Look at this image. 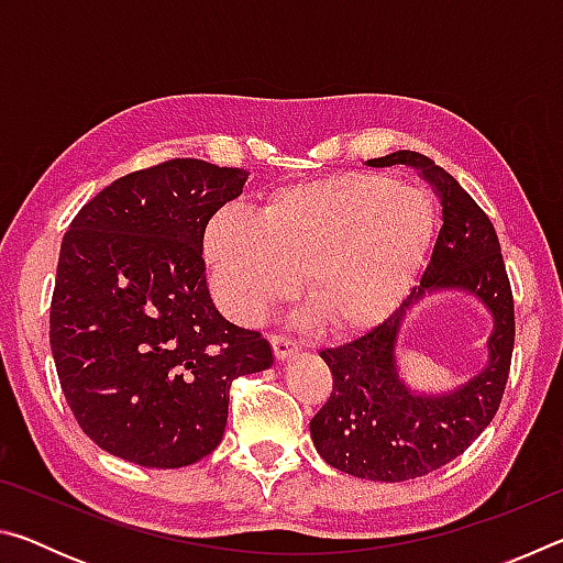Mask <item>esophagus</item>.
I'll list each match as a JSON object with an SVG mask.
<instances>
[{
	"instance_id": "esophagus-1",
	"label": "esophagus",
	"mask_w": 563,
	"mask_h": 563,
	"mask_svg": "<svg viewBox=\"0 0 563 563\" xmlns=\"http://www.w3.org/2000/svg\"><path fill=\"white\" fill-rule=\"evenodd\" d=\"M271 345H273V352L278 360H285V357H290L292 352H298V345H295V342L285 335H271Z\"/></svg>"
}]
</instances>
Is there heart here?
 <instances>
[{
	"label": "heart",
	"mask_w": 563,
	"mask_h": 563,
	"mask_svg": "<svg viewBox=\"0 0 563 563\" xmlns=\"http://www.w3.org/2000/svg\"><path fill=\"white\" fill-rule=\"evenodd\" d=\"M434 233L422 190L369 174L285 186L258 213H216L206 261L223 308L241 322L302 288L330 332L375 325L405 298Z\"/></svg>",
	"instance_id": "obj_1"
}]
</instances>
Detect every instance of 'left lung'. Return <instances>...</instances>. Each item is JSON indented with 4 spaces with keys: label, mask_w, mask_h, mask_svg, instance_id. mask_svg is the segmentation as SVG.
Returning a JSON list of instances; mask_svg holds the SVG:
<instances>
[{
    "label": "left lung",
    "mask_w": 563,
    "mask_h": 563,
    "mask_svg": "<svg viewBox=\"0 0 563 563\" xmlns=\"http://www.w3.org/2000/svg\"><path fill=\"white\" fill-rule=\"evenodd\" d=\"M412 166L442 203L422 280L375 330L322 350L332 393L310 419L312 444L335 470L369 482L417 479L456 460L497 415L514 350V298L492 221L474 198L417 151L369 158L367 166ZM437 289H464L493 312L488 362L479 376L452 394L427 396L409 388L396 369V335L407 309Z\"/></svg>",
    "instance_id": "left-lung-1"
}]
</instances>
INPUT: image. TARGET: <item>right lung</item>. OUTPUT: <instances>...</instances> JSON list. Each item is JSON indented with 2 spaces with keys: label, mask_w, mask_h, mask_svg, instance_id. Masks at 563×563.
Masks as SVG:
<instances>
[{
  "label": "right lung",
  "mask_w": 563,
  "mask_h": 563,
  "mask_svg": "<svg viewBox=\"0 0 563 563\" xmlns=\"http://www.w3.org/2000/svg\"><path fill=\"white\" fill-rule=\"evenodd\" d=\"M247 170L201 158L113 180L62 241L49 342L66 405L121 460L176 470L223 440L228 389L273 365L271 342L216 310L203 235Z\"/></svg>",
  "instance_id": "obj_1"
}]
</instances>
